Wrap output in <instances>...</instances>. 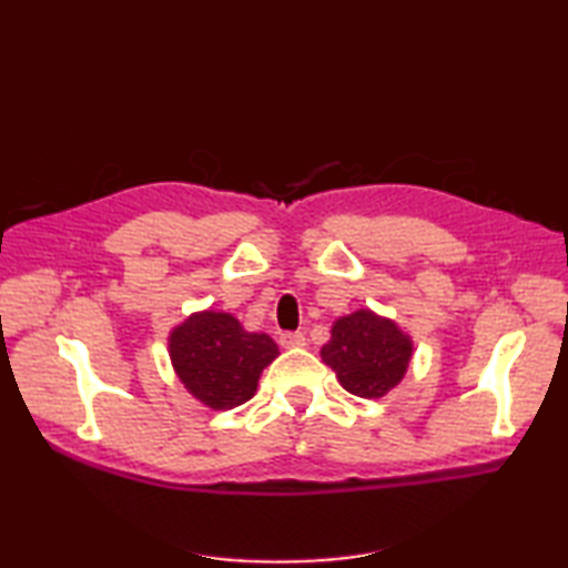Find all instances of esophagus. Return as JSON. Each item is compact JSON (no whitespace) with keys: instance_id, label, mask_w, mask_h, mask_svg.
I'll use <instances>...</instances> for the list:
<instances>
[{"instance_id":"1","label":"esophagus","mask_w":568,"mask_h":568,"mask_svg":"<svg viewBox=\"0 0 568 568\" xmlns=\"http://www.w3.org/2000/svg\"><path fill=\"white\" fill-rule=\"evenodd\" d=\"M281 346H283V348H300V346H305V334H303V332H283V334H281Z\"/></svg>"}]
</instances>
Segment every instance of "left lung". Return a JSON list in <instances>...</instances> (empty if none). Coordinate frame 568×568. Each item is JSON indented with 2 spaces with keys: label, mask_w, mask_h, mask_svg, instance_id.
I'll use <instances>...</instances> for the list:
<instances>
[{
  "label": "left lung",
  "mask_w": 568,
  "mask_h": 568,
  "mask_svg": "<svg viewBox=\"0 0 568 568\" xmlns=\"http://www.w3.org/2000/svg\"><path fill=\"white\" fill-rule=\"evenodd\" d=\"M413 356L409 336L395 322L358 310L334 322L332 339L322 346V361L344 388L376 400L403 381Z\"/></svg>",
  "instance_id": "left-lung-1"
}]
</instances>
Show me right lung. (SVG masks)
<instances>
[{"mask_svg":"<svg viewBox=\"0 0 568 568\" xmlns=\"http://www.w3.org/2000/svg\"><path fill=\"white\" fill-rule=\"evenodd\" d=\"M171 361L185 388L212 409L244 405L277 356L268 334L246 332L226 312H197L171 332Z\"/></svg>","mask_w":568,"mask_h":568,"instance_id":"obj_1","label":"right lung"}]
</instances>
